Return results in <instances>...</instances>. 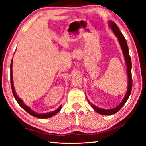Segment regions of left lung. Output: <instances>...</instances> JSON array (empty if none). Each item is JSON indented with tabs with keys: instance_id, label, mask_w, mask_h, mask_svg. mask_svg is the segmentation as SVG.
Listing matches in <instances>:
<instances>
[{
	"instance_id": "1",
	"label": "left lung",
	"mask_w": 146,
	"mask_h": 146,
	"mask_svg": "<svg viewBox=\"0 0 146 146\" xmlns=\"http://www.w3.org/2000/svg\"><path fill=\"white\" fill-rule=\"evenodd\" d=\"M109 26L110 27L111 29H112L113 33H115V36H117L118 40V42H119L121 48H122V52L123 56H124L125 61V64H126L127 66V79H128V85H127V92L125 93V95L124 98H123L122 102L120 103V104L118 105L117 107L113 109H111V110H104V109L100 108L97 107L93 104L91 103L90 101L88 99V103L91 105V107L96 112L99 113L100 115H111L113 114H115L116 113H117L118 111H119L121 108H122V106L125 104V103L127 102V100L129 97V95L131 93V90H132V76H131V59L129 56V49H128V46L126 42V40H125V38L122 33V32L120 31L119 28L117 26V24H116L113 21H109Z\"/></svg>"
}]
</instances>
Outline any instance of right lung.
Listing matches in <instances>:
<instances>
[{
    "label": "right lung",
    "mask_w": 146,
    "mask_h": 146,
    "mask_svg": "<svg viewBox=\"0 0 146 146\" xmlns=\"http://www.w3.org/2000/svg\"><path fill=\"white\" fill-rule=\"evenodd\" d=\"M12 65H13V59L11 60V65H10V78H11V89H12V92H13V96H14L15 98V100H17V102H18L19 104L21 106V107L23 108L26 112H28L29 115H31L33 116V117H35L38 118H48L53 117V116H54V115H55L56 113H58L59 111H60V110H61L62 106V105H60V106H59V108L56 109V110L53 111L42 113V114H40V113H37L36 112H35L34 111L32 110L30 108L28 107V106H26L25 104L23 102V100H22L21 98H20L18 96H17L15 91V88H14V86H13V73H12Z\"/></svg>",
    "instance_id": "right-lung-1"
}]
</instances>
